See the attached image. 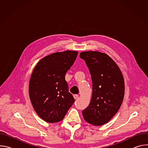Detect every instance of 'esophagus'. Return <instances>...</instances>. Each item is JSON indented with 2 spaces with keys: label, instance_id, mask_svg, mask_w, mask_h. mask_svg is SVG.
<instances>
[{
  "label": "esophagus",
  "instance_id": "34e87169",
  "mask_svg": "<svg viewBox=\"0 0 148 148\" xmlns=\"http://www.w3.org/2000/svg\"><path fill=\"white\" fill-rule=\"evenodd\" d=\"M74 98L75 99H77L78 98V95H77V94L74 95Z\"/></svg>",
  "mask_w": 148,
  "mask_h": 148
}]
</instances>
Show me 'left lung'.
Wrapping results in <instances>:
<instances>
[{
  "instance_id": "1",
  "label": "left lung",
  "mask_w": 148,
  "mask_h": 148,
  "mask_svg": "<svg viewBox=\"0 0 148 148\" xmlns=\"http://www.w3.org/2000/svg\"><path fill=\"white\" fill-rule=\"evenodd\" d=\"M79 57L86 61L92 83L91 100L82 111L83 117L95 126L107 123L123 101L125 85L122 73L115 61L105 53L85 51Z\"/></svg>"
}]
</instances>
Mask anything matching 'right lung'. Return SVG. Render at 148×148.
<instances>
[{
  "label": "right lung",
  "instance_id": "obj_1",
  "mask_svg": "<svg viewBox=\"0 0 148 148\" xmlns=\"http://www.w3.org/2000/svg\"><path fill=\"white\" fill-rule=\"evenodd\" d=\"M77 51L55 53L40 60L29 82V96L34 110L46 122L54 123L64 118L75 99L65 79Z\"/></svg>",
  "mask_w": 148,
  "mask_h": 148
}]
</instances>
